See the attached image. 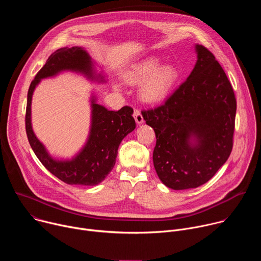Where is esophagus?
Returning a JSON list of instances; mask_svg holds the SVG:
<instances>
[{
    "label": "esophagus",
    "mask_w": 261,
    "mask_h": 261,
    "mask_svg": "<svg viewBox=\"0 0 261 261\" xmlns=\"http://www.w3.org/2000/svg\"><path fill=\"white\" fill-rule=\"evenodd\" d=\"M133 117H134V120L137 124H141L143 123V118H142V115L140 114V111L136 108H134V111H133Z\"/></svg>",
    "instance_id": "obj_1"
}]
</instances>
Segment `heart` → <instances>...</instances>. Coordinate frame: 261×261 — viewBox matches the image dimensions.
I'll return each instance as SVG.
<instances>
[{
	"mask_svg": "<svg viewBox=\"0 0 261 261\" xmlns=\"http://www.w3.org/2000/svg\"><path fill=\"white\" fill-rule=\"evenodd\" d=\"M157 57H148L133 65L126 73L125 81L130 85L142 84L140 98L146 103H159L172 91L179 72L173 65H162Z\"/></svg>",
	"mask_w": 261,
	"mask_h": 261,
	"instance_id": "obj_1",
	"label": "heart"
}]
</instances>
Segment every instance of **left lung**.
Wrapping results in <instances>:
<instances>
[{
    "label": "left lung",
    "instance_id": "obj_1",
    "mask_svg": "<svg viewBox=\"0 0 261 261\" xmlns=\"http://www.w3.org/2000/svg\"><path fill=\"white\" fill-rule=\"evenodd\" d=\"M197 62L187 81L155 108L142 110L154 128L153 162L162 182L173 190L197 188L224 164L233 146L237 99L215 56L196 45ZM194 135L199 142L191 147Z\"/></svg>",
    "mask_w": 261,
    "mask_h": 261
}]
</instances>
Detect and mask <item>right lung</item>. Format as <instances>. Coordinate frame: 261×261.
<instances>
[{
    "instance_id": "add662e5",
    "label": "right lung",
    "mask_w": 261,
    "mask_h": 261,
    "mask_svg": "<svg viewBox=\"0 0 261 261\" xmlns=\"http://www.w3.org/2000/svg\"><path fill=\"white\" fill-rule=\"evenodd\" d=\"M62 70L81 71L92 77L91 59L79 46L60 48L47 59L29 88L24 120L27 136L37 158L59 179L68 185L95 186L113 170L121 141L135 129V121L132 117L133 108L124 106L118 111H111L93 101L92 129L87 145L71 161H55L32 130L31 101L34 89L40 80L53 76Z\"/></svg>"
}]
</instances>
